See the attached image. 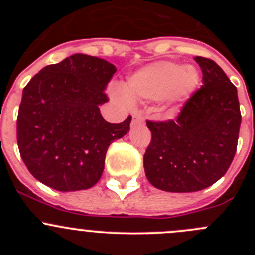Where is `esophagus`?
Listing matches in <instances>:
<instances>
[{
	"mask_svg": "<svg viewBox=\"0 0 255 255\" xmlns=\"http://www.w3.org/2000/svg\"><path fill=\"white\" fill-rule=\"evenodd\" d=\"M144 118L140 113H134L133 115V121H132V125H138V123H143Z\"/></svg>",
	"mask_w": 255,
	"mask_h": 255,
	"instance_id": "esophagus-1",
	"label": "esophagus"
}]
</instances>
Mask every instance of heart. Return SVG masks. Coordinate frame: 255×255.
Returning a JSON list of instances; mask_svg holds the SVG:
<instances>
[{"label": "heart", "instance_id": "obj_1", "mask_svg": "<svg viewBox=\"0 0 255 255\" xmlns=\"http://www.w3.org/2000/svg\"><path fill=\"white\" fill-rule=\"evenodd\" d=\"M199 81L200 75L194 66H185L173 61H158L128 76L121 85V91L130 102L165 97L173 102H179L195 91Z\"/></svg>", "mask_w": 255, "mask_h": 255}]
</instances>
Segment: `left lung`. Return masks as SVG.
Listing matches in <instances>:
<instances>
[{"label": "left lung", "instance_id": "1", "mask_svg": "<svg viewBox=\"0 0 255 255\" xmlns=\"http://www.w3.org/2000/svg\"><path fill=\"white\" fill-rule=\"evenodd\" d=\"M201 89L186 101L176 120L146 121L151 142L144 154L146 179L169 192H194L215 184L237 150L241 110L237 89L213 60L196 56Z\"/></svg>", "mask_w": 255, "mask_h": 255}]
</instances>
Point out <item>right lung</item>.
<instances>
[{"label": "right lung", "mask_w": 255, "mask_h": 255, "mask_svg": "<svg viewBox=\"0 0 255 255\" xmlns=\"http://www.w3.org/2000/svg\"><path fill=\"white\" fill-rule=\"evenodd\" d=\"M116 70L101 58L74 54L43 68L23 89L17 143L38 181L58 191L86 190L99 181L110 144L127 134L132 120L110 123L100 112Z\"/></svg>", "instance_id": "1"}]
</instances>
